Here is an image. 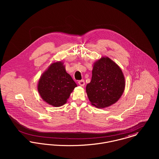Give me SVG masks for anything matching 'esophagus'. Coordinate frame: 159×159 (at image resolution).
Listing matches in <instances>:
<instances>
[{
	"label": "esophagus",
	"mask_w": 159,
	"mask_h": 159,
	"mask_svg": "<svg viewBox=\"0 0 159 159\" xmlns=\"http://www.w3.org/2000/svg\"><path fill=\"white\" fill-rule=\"evenodd\" d=\"M78 84L80 86H84V84H85V82H84V80H80L78 81Z\"/></svg>",
	"instance_id": "34e87169"
}]
</instances>
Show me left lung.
I'll list each match as a JSON object with an SVG mask.
<instances>
[{
  "label": "left lung",
  "instance_id": "left-lung-1",
  "mask_svg": "<svg viewBox=\"0 0 159 159\" xmlns=\"http://www.w3.org/2000/svg\"><path fill=\"white\" fill-rule=\"evenodd\" d=\"M125 79L120 67L108 57H102L93 67L90 83L86 92L91 104L97 108L109 107L123 93Z\"/></svg>",
  "mask_w": 159,
  "mask_h": 159
}]
</instances>
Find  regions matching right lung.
I'll list each match as a JSON object with an SVG mask.
<instances>
[{
	"mask_svg": "<svg viewBox=\"0 0 159 159\" xmlns=\"http://www.w3.org/2000/svg\"><path fill=\"white\" fill-rule=\"evenodd\" d=\"M77 85L61 62L52 64L42 75L38 91L44 101L54 107L65 104Z\"/></svg>",
	"mask_w": 159,
	"mask_h": 159,
	"instance_id": "add662e5",
	"label": "right lung"
}]
</instances>
